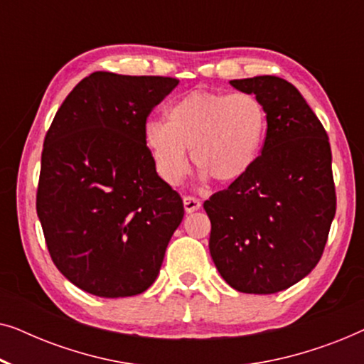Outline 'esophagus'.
Returning a JSON list of instances; mask_svg holds the SVG:
<instances>
[{
	"mask_svg": "<svg viewBox=\"0 0 364 364\" xmlns=\"http://www.w3.org/2000/svg\"><path fill=\"white\" fill-rule=\"evenodd\" d=\"M200 200H198L197 197H192V196H186L183 197V208H186V212L187 213H192V212H196V210H198V208H200Z\"/></svg>",
	"mask_w": 364,
	"mask_h": 364,
	"instance_id": "34e87169",
	"label": "esophagus"
}]
</instances>
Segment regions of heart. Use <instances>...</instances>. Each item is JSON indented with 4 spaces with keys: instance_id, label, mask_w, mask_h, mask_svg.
Returning <instances> with one entry per match:
<instances>
[{
    "instance_id": "obj_1",
    "label": "heart",
    "mask_w": 364,
    "mask_h": 364,
    "mask_svg": "<svg viewBox=\"0 0 364 364\" xmlns=\"http://www.w3.org/2000/svg\"><path fill=\"white\" fill-rule=\"evenodd\" d=\"M166 117L147 121L142 139L157 173L171 186L187 176V151L203 177L238 181L260 156L268 124L263 104L248 92L192 91L168 104Z\"/></svg>"
}]
</instances>
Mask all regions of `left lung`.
Masks as SVG:
<instances>
[{
    "label": "left lung",
    "mask_w": 364,
    "mask_h": 364,
    "mask_svg": "<svg viewBox=\"0 0 364 364\" xmlns=\"http://www.w3.org/2000/svg\"><path fill=\"white\" fill-rule=\"evenodd\" d=\"M267 112L262 154L245 176L203 202L218 273L242 293L270 295L305 278L325 250L336 212L325 127L285 79H233Z\"/></svg>",
    "instance_id": "obj_1"
}]
</instances>
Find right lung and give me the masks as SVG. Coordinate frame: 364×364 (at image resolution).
<instances>
[{
    "label": "right lung",
    "instance_id": "obj_1",
    "mask_svg": "<svg viewBox=\"0 0 364 364\" xmlns=\"http://www.w3.org/2000/svg\"><path fill=\"white\" fill-rule=\"evenodd\" d=\"M176 77L97 71L64 99L44 137L36 212L58 270L102 298L156 282L183 218L142 139Z\"/></svg>",
    "mask_w": 364,
    "mask_h": 364
}]
</instances>
